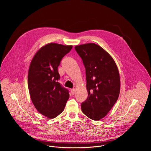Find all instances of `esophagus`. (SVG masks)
Here are the masks:
<instances>
[{
  "label": "esophagus",
  "mask_w": 151,
  "mask_h": 151,
  "mask_svg": "<svg viewBox=\"0 0 151 151\" xmlns=\"http://www.w3.org/2000/svg\"><path fill=\"white\" fill-rule=\"evenodd\" d=\"M70 92H71V93H72V95H73V94H75V89H72L71 90H70Z\"/></svg>",
  "instance_id": "34e87169"
}]
</instances>
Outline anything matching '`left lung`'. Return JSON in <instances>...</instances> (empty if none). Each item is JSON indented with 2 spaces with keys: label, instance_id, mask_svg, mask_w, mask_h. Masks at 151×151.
<instances>
[{
  "label": "left lung",
  "instance_id": "1",
  "mask_svg": "<svg viewBox=\"0 0 151 151\" xmlns=\"http://www.w3.org/2000/svg\"><path fill=\"white\" fill-rule=\"evenodd\" d=\"M85 69L88 98L82 112L95 121L104 117L116 102L120 91L118 68L112 57L94 43L76 46Z\"/></svg>",
  "mask_w": 151,
  "mask_h": 151
}]
</instances>
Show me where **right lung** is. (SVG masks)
I'll use <instances>...</instances> for the list:
<instances>
[{"label": "right lung", "instance_id": "1", "mask_svg": "<svg viewBox=\"0 0 151 151\" xmlns=\"http://www.w3.org/2000/svg\"><path fill=\"white\" fill-rule=\"evenodd\" d=\"M72 46L51 44L42 47L30 63L28 86L32 101L36 109L48 118L60 114L69 97V91L59 83L58 71L63 57Z\"/></svg>", "mask_w": 151, "mask_h": 151}]
</instances>
